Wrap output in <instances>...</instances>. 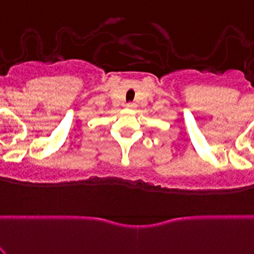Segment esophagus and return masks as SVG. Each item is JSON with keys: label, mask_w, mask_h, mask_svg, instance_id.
<instances>
[{"label": "esophagus", "mask_w": 254, "mask_h": 254, "mask_svg": "<svg viewBox=\"0 0 254 254\" xmlns=\"http://www.w3.org/2000/svg\"><path fill=\"white\" fill-rule=\"evenodd\" d=\"M125 107H127V109H132V108H135V104L134 103H127Z\"/></svg>", "instance_id": "esophagus-1"}]
</instances>
